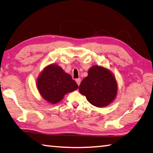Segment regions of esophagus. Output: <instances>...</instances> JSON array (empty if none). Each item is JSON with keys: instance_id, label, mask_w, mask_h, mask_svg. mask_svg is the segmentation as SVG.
<instances>
[{"instance_id": "34e87169", "label": "esophagus", "mask_w": 153, "mask_h": 153, "mask_svg": "<svg viewBox=\"0 0 153 153\" xmlns=\"http://www.w3.org/2000/svg\"><path fill=\"white\" fill-rule=\"evenodd\" d=\"M80 81H81V80H80V79H76V83H77V85H80Z\"/></svg>"}]
</instances>
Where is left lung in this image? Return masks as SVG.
Returning a JSON list of instances; mask_svg holds the SVG:
<instances>
[{"instance_id":"obj_1","label":"left lung","mask_w":153,"mask_h":153,"mask_svg":"<svg viewBox=\"0 0 153 153\" xmlns=\"http://www.w3.org/2000/svg\"><path fill=\"white\" fill-rule=\"evenodd\" d=\"M79 90L88 101L97 107H104L112 102L117 93L114 75L106 68L93 66L88 76L80 83Z\"/></svg>"}]
</instances>
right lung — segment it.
Instances as JSON below:
<instances>
[{
    "instance_id": "add662e5",
    "label": "right lung",
    "mask_w": 153,
    "mask_h": 153,
    "mask_svg": "<svg viewBox=\"0 0 153 153\" xmlns=\"http://www.w3.org/2000/svg\"><path fill=\"white\" fill-rule=\"evenodd\" d=\"M37 87L43 99L51 104L59 102L65 94L78 88L79 86L61 67L51 65L46 67L37 79Z\"/></svg>"
}]
</instances>
